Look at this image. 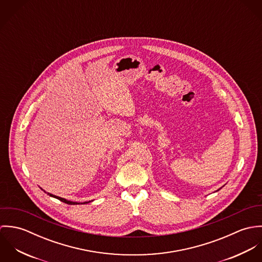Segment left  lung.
Here are the masks:
<instances>
[{
  "label": "left lung",
  "instance_id": "left-lung-1",
  "mask_svg": "<svg viewBox=\"0 0 262 262\" xmlns=\"http://www.w3.org/2000/svg\"><path fill=\"white\" fill-rule=\"evenodd\" d=\"M218 190H219V189H218Z\"/></svg>",
  "mask_w": 262,
  "mask_h": 262
}]
</instances>
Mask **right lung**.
<instances>
[{
  "instance_id": "obj_1",
  "label": "right lung",
  "mask_w": 262,
  "mask_h": 262,
  "mask_svg": "<svg viewBox=\"0 0 262 262\" xmlns=\"http://www.w3.org/2000/svg\"><path fill=\"white\" fill-rule=\"evenodd\" d=\"M45 192H46V191H45ZM47 194H49L50 196L55 198V199H57V200H59V201H61V202L66 203V204H69V205H76V204H79V203H76V202H71V201H68V200H66V199H63V198H60V196H57V195L51 194V193H49V192H47ZM86 203H90V202H84L83 204H86Z\"/></svg>"
}]
</instances>
